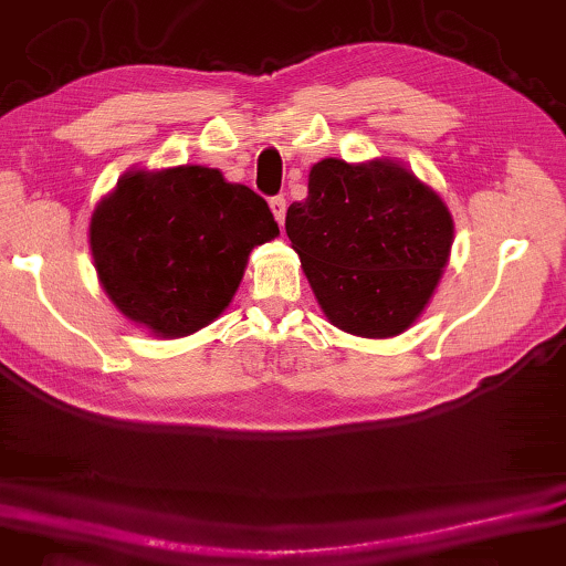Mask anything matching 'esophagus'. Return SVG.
<instances>
[{"instance_id": "1", "label": "esophagus", "mask_w": 566, "mask_h": 566, "mask_svg": "<svg viewBox=\"0 0 566 566\" xmlns=\"http://www.w3.org/2000/svg\"><path fill=\"white\" fill-rule=\"evenodd\" d=\"M269 209H272L276 223H284V217H286V199H284V196H274V199L269 201Z\"/></svg>"}]
</instances>
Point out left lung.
Wrapping results in <instances>:
<instances>
[{
    "label": "left lung",
    "mask_w": 566,
    "mask_h": 566,
    "mask_svg": "<svg viewBox=\"0 0 566 566\" xmlns=\"http://www.w3.org/2000/svg\"><path fill=\"white\" fill-rule=\"evenodd\" d=\"M284 227L325 317L370 339L423 315L453 247L441 193L396 158L319 160Z\"/></svg>",
    "instance_id": "left-lung-1"
}]
</instances>
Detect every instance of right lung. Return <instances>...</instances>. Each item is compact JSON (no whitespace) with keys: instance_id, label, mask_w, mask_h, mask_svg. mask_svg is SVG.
I'll use <instances>...</instances> for the list:
<instances>
[{"instance_id":"add662e5","label":"right lung","mask_w":566,"mask_h":566,"mask_svg":"<svg viewBox=\"0 0 566 566\" xmlns=\"http://www.w3.org/2000/svg\"><path fill=\"white\" fill-rule=\"evenodd\" d=\"M280 227L249 186L219 168H130L90 217V254L107 300L154 337L211 325L234 300L251 249Z\"/></svg>"}]
</instances>
